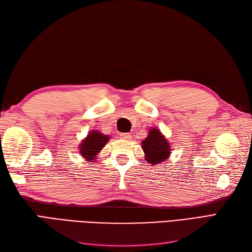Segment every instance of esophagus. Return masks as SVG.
<instances>
[{"mask_svg": "<svg viewBox=\"0 0 252 252\" xmlns=\"http://www.w3.org/2000/svg\"><path fill=\"white\" fill-rule=\"evenodd\" d=\"M120 138L122 140H130L131 139V134L130 133H121Z\"/></svg>", "mask_w": 252, "mask_h": 252, "instance_id": "obj_1", "label": "esophagus"}]
</instances>
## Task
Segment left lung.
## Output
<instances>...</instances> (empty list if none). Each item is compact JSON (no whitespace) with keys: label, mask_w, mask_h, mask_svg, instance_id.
Here are the masks:
<instances>
[{"label":"left lung","mask_w":252,"mask_h":252,"mask_svg":"<svg viewBox=\"0 0 252 252\" xmlns=\"http://www.w3.org/2000/svg\"><path fill=\"white\" fill-rule=\"evenodd\" d=\"M145 159L151 165L165 162L170 158L171 146L165 135L157 127H151L148 135L141 142Z\"/></svg>","instance_id":"8db88e82"}]
</instances>
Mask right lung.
Returning <instances> with one entry per match:
<instances>
[{
  "instance_id": "right-lung-1",
  "label": "right lung",
  "mask_w": 252,
  "mask_h": 252,
  "mask_svg": "<svg viewBox=\"0 0 252 252\" xmlns=\"http://www.w3.org/2000/svg\"><path fill=\"white\" fill-rule=\"evenodd\" d=\"M110 140V135L104 134L98 130H91L79 145V154L86 162L94 163L104 146Z\"/></svg>"
}]
</instances>
